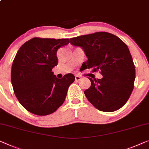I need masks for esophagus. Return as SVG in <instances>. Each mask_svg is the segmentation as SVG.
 <instances>
[{
  "mask_svg": "<svg viewBox=\"0 0 149 149\" xmlns=\"http://www.w3.org/2000/svg\"><path fill=\"white\" fill-rule=\"evenodd\" d=\"M75 80L79 81V79H81V77L79 76V75H75Z\"/></svg>",
  "mask_w": 149,
  "mask_h": 149,
  "instance_id": "obj_1",
  "label": "esophagus"
}]
</instances>
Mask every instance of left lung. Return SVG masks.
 <instances>
[{
  "label": "left lung",
  "mask_w": 149,
  "mask_h": 149,
  "mask_svg": "<svg viewBox=\"0 0 149 149\" xmlns=\"http://www.w3.org/2000/svg\"><path fill=\"white\" fill-rule=\"evenodd\" d=\"M83 48L86 69L100 71L102 79L88 77L91 86L84 91L88 101L102 112H114L126 103L134 88V64L128 46L116 35L96 32L70 39Z\"/></svg>",
  "instance_id": "1"
}]
</instances>
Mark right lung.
Returning <instances> with one entry per match:
<instances>
[{"label":"right lung","instance_id":"1","mask_svg":"<svg viewBox=\"0 0 149 149\" xmlns=\"http://www.w3.org/2000/svg\"><path fill=\"white\" fill-rule=\"evenodd\" d=\"M69 43V39L34 37L17 52L11 68V82L20 104L32 114H52L65 101L75 76L68 74L58 79L52 69L57 65L58 49Z\"/></svg>","mask_w":149,"mask_h":149}]
</instances>
